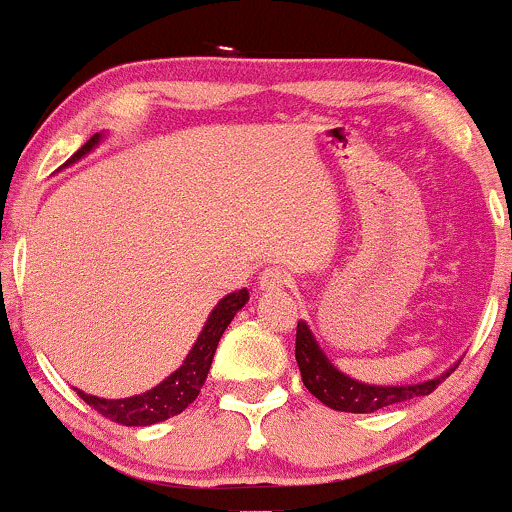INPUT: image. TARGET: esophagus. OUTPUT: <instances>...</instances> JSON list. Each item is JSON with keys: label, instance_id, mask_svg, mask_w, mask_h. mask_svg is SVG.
<instances>
[{"label": "esophagus", "instance_id": "34e87169", "mask_svg": "<svg viewBox=\"0 0 512 512\" xmlns=\"http://www.w3.org/2000/svg\"><path fill=\"white\" fill-rule=\"evenodd\" d=\"M290 285V275L283 268L271 266L261 273V290L273 292V290H283V287Z\"/></svg>", "mask_w": 512, "mask_h": 512}]
</instances>
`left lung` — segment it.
<instances>
[{
  "label": "left lung",
  "mask_w": 512,
  "mask_h": 512,
  "mask_svg": "<svg viewBox=\"0 0 512 512\" xmlns=\"http://www.w3.org/2000/svg\"><path fill=\"white\" fill-rule=\"evenodd\" d=\"M295 358L300 365L302 382L321 404H326L333 411H348V413H372L380 411L384 406L399 404V401L416 399V396H426L438 389V384L445 377L452 375L455 367L442 372L440 377L433 380L418 382V384H401V387H382V384H365L353 380V377L343 375L336 365L326 358L324 350L319 348L317 338L312 329L304 321H297V341H295Z\"/></svg>",
  "instance_id": "8db88e82"
}]
</instances>
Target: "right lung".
I'll use <instances>...</instances> for the list:
<instances>
[{"label":"right lung","mask_w":512,"mask_h":512,"mask_svg":"<svg viewBox=\"0 0 512 512\" xmlns=\"http://www.w3.org/2000/svg\"><path fill=\"white\" fill-rule=\"evenodd\" d=\"M101 140L103 135L96 132L82 149H77V152L67 159L65 166H70L77 162V159H82L84 154H89ZM246 302H249V290H246V287L244 290L229 292L227 297H222V300L215 304V309L210 312L198 341H195L191 353L186 355L183 365L176 372H171L164 382H159L157 387L149 389V392L128 396V399H101V396L84 394L82 389H77V394L82 396L91 409L99 411L103 418H111V421L120 423V426H152V423L166 421V418L176 416V413L188 409V404H193L195 396L200 394V387H203L205 377H208L210 372L212 355H215L217 343H220L229 321L234 319V314H237Z\"/></svg>","instance_id":"add662e5"}]
</instances>
